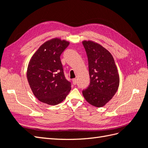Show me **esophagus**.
Masks as SVG:
<instances>
[{
    "mask_svg": "<svg viewBox=\"0 0 148 148\" xmlns=\"http://www.w3.org/2000/svg\"><path fill=\"white\" fill-rule=\"evenodd\" d=\"M73 84L74 85H75V84H77V79H73Z\"/></svg>",
    "mask_w": 148,
    "mask_h": 148,
    "instance_id": "obj_1",
    "label": "esophagus"
}]
</instances>
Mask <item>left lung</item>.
Listing matches in <instances>:
<instances>
[{
    "instance_id": "left-lung-1",
    "label": "left lung",
    "mask_w": 148,
    "mask_h": 148,
    "mask_svg": "<svg viewBox=\"0 0 148 148\" xmlns=\"http://www.w3.org/2000/svg\"><path fill=\"white\" fill-rule=\"evenodd\" d=\"M82 45L88 59L90 84L82 95L89 103L103 106L113 98L119 86V75L112 54L103 47L92 41Z\"/></svg>"
}]
</instances>
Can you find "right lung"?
Masks as SVG:
<instances>
[{
  "label": "right lung",
  "mask_w": 148,
  "mask_h": 148,
  "mask_svg": "<svg viewBox=\"0 0 148 148\" xmlns=\"http://www.w3.org/2000/svg\"><path fill=\"white\" fill-rule=\"evenodd\" d=\"M69 45V42L59 38L47 41L29 60L27 81L35 97L44 103H60L71 90V83L65 77L60 58Z\"/></svg>",
  "instance_id": "obj_1"
}]
</instances>
